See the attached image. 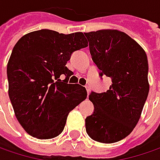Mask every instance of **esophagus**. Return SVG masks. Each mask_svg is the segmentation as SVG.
I'll list each match as a JSON object with an SVG mask.
<instances>
[{"label":"esophagus","instance_id":"34e87169","mask_svg":"<svg viewBox=\"0 0 160 160\" xmlns=\"http://www.w3.org/2000/svg\"><path fill=\"white\" fill-rule=\"evenodd\" d=\"M86 89H87V93L88 95H89V92H90V89H89V88L86 87Z\"/></svg>","mask_w":160,"mask_h":160}]
</instances>
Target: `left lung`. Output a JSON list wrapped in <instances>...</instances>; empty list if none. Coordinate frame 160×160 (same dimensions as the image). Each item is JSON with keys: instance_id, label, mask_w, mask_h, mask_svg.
<instances>
[{"instance_id": "left-lung-1", "label": "left lung", "mask_w": 160, "mask_h": 160, "mask_svg": "<svg viewBox=\"0 0 160 160\" xmlns=\"http://www.w3.org/2000/svg\"><path fill=\"white\" fill-rule=\"evenodd\" d=\"M84 34L99 76L112 80L107 92L89 94L94 112L85 119L86 132L96 142H116L132 132L148 98L147 55L123 32L104 29Z\"/></svg>"}]
</instances>
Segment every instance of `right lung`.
<instances>
[{
  "label": "right lung",
  "mask_w": 160,
  "mask_h": 160,
  "mask_svg": "<svg viewBox=\"0 0 160 160\" xmlns=\"http://www.w3.org/2000/svg\"><path fill=\"white\" fill-rule=\"evenodd\" d=\"M87 46L81 32L41 29L23 36L13 47L7 65L9 97L29 135L41 140L58 136L70 111L86 99L85 88L68 83L72 72L65 65L73 52Z\"/></svg>",
  "instance_id": "1"
}]
</instances>
